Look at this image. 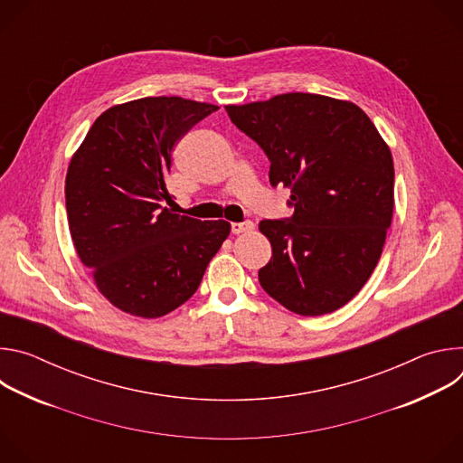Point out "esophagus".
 I'll return each mask as SVG.
<instances>
[{"instance_id": "34e87169", "label": "esophagus", "mask_w": 463, "mask_h": 463, "mask_svg": "<svg viewBox=\"0 0 463 463\" xmlns=\"http://www.w3.org/2000/svg\"><path fill=\"white\" fill-rule=\"evenodd\" d=\"M252 227H254V225H252L250 222H243V223H232V225H231V231H232L234 234H241V232H249Z\"/></svg>"}]
</instances>
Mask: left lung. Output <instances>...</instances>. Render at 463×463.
<instances>
[{
	"mask_svg": "<svg viewBox=\"0 0 463 463\" xmlns=\"http://www.w3.org/2000/svg\"><path fill=\"white\" fill-rule=\"evenodd\" d=\"M225 109L266 152L271 184L291 188L293 216L260 222L273 247L260 286L304 317L343 307L373 273L392 223L390 148L348 100L286 93Z\"/></svg>",
	"mask_w": 463,
	"mask_h": 463,
	"instance_id": "obj_1",
	"label": "left lung"
}]
</instances>
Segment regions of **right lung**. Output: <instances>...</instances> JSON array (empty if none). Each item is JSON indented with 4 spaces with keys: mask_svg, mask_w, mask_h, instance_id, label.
<instances>
[{
    "mask_svg": "<svg viewBox=\"0 0 463 463\" xmlns=\"http://www.w3.org/2000/svg\"><path fill=\"white\" fill-rule=\"evenodd\" d=\"M218 106L146 97L106 109L90 128L65 175V209L75 249L97 289L120 311L163 317L200 288L231 232L172 203V150Z\"/></svg>",
    "mask_w": 463,
    "mask_h": 463,
    "instance_id": "add662e5",
    "label": "right lung"
}]
</instances>
